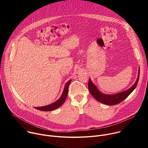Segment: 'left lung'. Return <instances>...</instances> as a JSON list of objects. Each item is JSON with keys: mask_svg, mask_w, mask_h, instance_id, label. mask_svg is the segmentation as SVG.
Returning a JSON list of instances; mask_svg holds the SVG:
<instances>
[{"mask_svg": "<svg viewBox=\"0 0 148 148\" xmlns=\"http://www.w3.org/2000/svg\"><path fill=\"white\" fill-rule=\"evenodd\" d=\"M139 70L138 71V78L134 85L131 88L126 90V91L114 94H106L102 93L98 90L97 87L92 82L91 79L89 78L88 90L91 94L92 95V97L98 102H101L105 105H114L119 103L131 94V92L135 89V88L137 86V84L139 81Z\"/></svg>", "mask_w": 148, "mask_h": 148, "instance_id": "left-lung-1", "label": "left lung"}]
</instances>
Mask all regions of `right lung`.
Returning <instances> with one entry per match:
<instances>
[{
    "instance_id": "add662e5",
    "label": "right lung",
    "mask_w": 148,
    "mask_h": 148,
    "mask_svg": "<svg viewBox=\"0 0 148 148\" xmlns=\"http://www.w3.org/2000/svg\"><path fill=\"white\" fill-rule=\"evenodd\" d=\"M71 81V79H70L66 83L61 97L56 101H55L54 102H53L52 103H50L48 105H46V106L40 107H35V108L38 110L42 111H51L55 110L57 108L61 107V105L63 103H64V102H65V101L67 98V95H68L69 86L70 85Z\"/></svg>"
}]
</instances>
